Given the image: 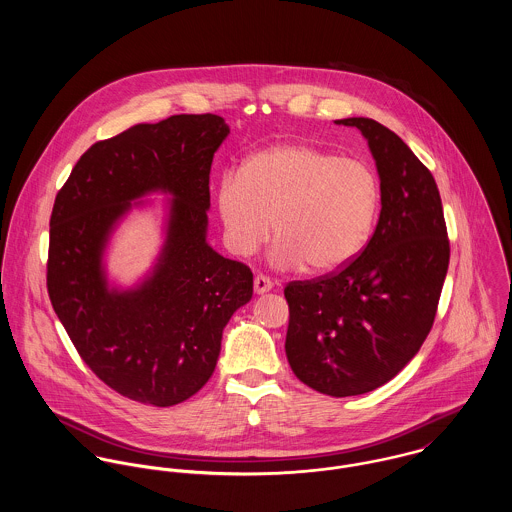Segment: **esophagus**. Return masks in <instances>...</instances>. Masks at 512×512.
Wrapping results in <instances>:
<instances>
[{
    "instance_id": "34e87169",
    "label": "esophagus",
    "mask_w": 512,
    "mask_h": 512,
    "mask_svg": "<svg viewBox=\"0 0 512 512\" xmlns=\"http://www.w3.org/2000/svg\"><path fill=\"white\" fill-rule=\"evenodd\" d=\"M272 286H274V282H272L268 276L258 274V276L254 278V292L256 293L270 292V290H272Z\"/></svg>"
}]
</instances>
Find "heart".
<instances>
[{
	"mask_svg": "<svg viewBox=\"0 0 512 512\" xmlns=\"http://www.w3.org/2000/svg\"><path fill=\"white\" fill-rule=\"evenodd\" d=\"M220 220L230 250L252 256L278 236L270 260L327 274L349 264L376 219L380 187L370 165L307 144L254 153L219 185ZM273 222L270 223L269 219Z\"/></svg>",
	"mask_w": 512,
	"mask_h": 512,
	"instance_id": "b5f03b06",
	"label": "heart"
}]
</instances>
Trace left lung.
<instances>
[{
	"mask_svg": "<svg viewBox=\"0 0 512 512\" xmlns=\"http://www.w3.org/2000/svg\"><path fill=\"white\" fill-rule=\"evenodd\" d=\"M363 132L380 175V217L355 260L290 282L286 355L309 388L365 394L394 378L432 331L449 266V238L430 169L370 118L337 120Z\"/></svg>",
	"mask_w": 512,
	"mask_h": 512,
	"instance_id": "8db88e82",
	"label": "left lung"
}]
</instances>
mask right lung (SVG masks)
<instances>
[{"label": "right lung", "instance_id": "right-lung-1", "mask_svg": "<svg viewBox=\"0 0 512 512\" xmlns=\"http://www.w3.org/2000/svg\"><path fill=\"white\" fill-rule=\"evenodd\" d=\"M217 114H179L138 124L88 147L57 193L47 292L74 349L118 394L173 406L211 378L222 329L252 297V272L207 244L209 175L228 136ZM167 190L168 238L151 279L108 291L101 252L134 198Z\"/></svg>", "mask_w": 512, "mask_h": 512}]
</instances>
